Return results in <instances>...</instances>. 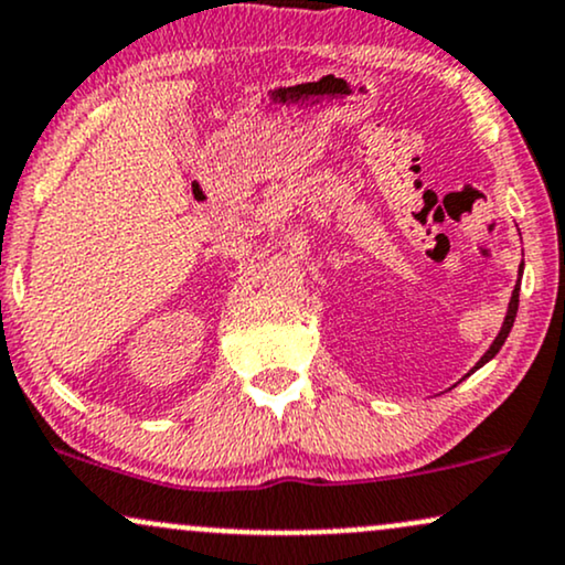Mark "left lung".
Returning a JSON list of instances; mask_svg holds the SVG:
<instances>
[{"instance_id": "left-lung-1", "label": "left lung", "mask_w": 565, "mask_h": 565, "mask_svg": "<svg viewBox=\"0 0 565 565\" xmlns=\"http://www.w3.org/2000/svg\"><path fill=\"white\" fill-rule=\"evenodd\" d=\"M515 312H519V284H515V289H513L511 305H508V316H505V321H502V329H500V334L494 337V342H492V344H489V350L484 352V358H481L479 363H477V369H481V365H484L487 360H492L494 355H498L502 344H505V339H508V334H511V329H513Z\"/></svg>"}]
</instances>
